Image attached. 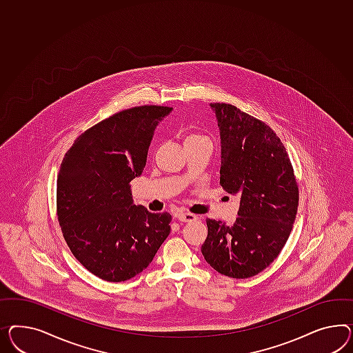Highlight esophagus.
<instances>
[{"label":"esophagus","mask_w":353,"mask_h":353,"mask_svg":"<svg viewBox=\"0 0 353 353\" xmlns=\"http://www.w3.org/2000/svg\"><path fill=\"white\" fill-rule=\"evenodd\" d=\"M176 217H177V219H179L180 222H192V221H195V219H196V216H195V214H192V213H188V212L179 213Z\"/></svg>","instance_id":"34e87169"}]
</instances>
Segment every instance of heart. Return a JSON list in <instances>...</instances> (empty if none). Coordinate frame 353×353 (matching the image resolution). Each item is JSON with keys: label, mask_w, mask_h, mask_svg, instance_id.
I'll return each instance as SVG.
<instances>
[{"label": "heart", "mask_w": 353, "mask_h": 353, "mask_svg": "<svg viewBox=\"0 0 353 353\" xmlns=\"http://www.w3.org/2000/svg\"><path fill=\"white\" fill-rule=\"evenodd\" d=\"M199 137H203V136H199V134H190V136H188V139L186 140H191V139H199Z\"/></svg>", "instance_id": "b5f03b06"}]
</instances>
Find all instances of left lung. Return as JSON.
Instances as JSON below:
<instances>
[{"label": "left lung", "mask_w": 353, "mask_h": 353, "mask_svg": "<svg viewBox=\"0 0 353 353\" xmlns=\"http://www.w3.org/2000/svg\"><path fill=\"white\" fill-rule=\"evenodd\" d=\"M221 136L219 185L239 195L234 226L207 219L204 259L221 275L254 276L276 259L298 210V185L285 148L265 122L225 103L210 104Z\"/></svg>", "instance_id": "obj_1"}]
</instances>
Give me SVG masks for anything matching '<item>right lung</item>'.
I'll list each match as a JSON object with an SVG mask.
<instances>
[{
    "label": "right lung",
    "instance_id": "add662e5",
    "mask_svg": "<svg viewBox=\"0 0 353 353\" xmlns=\"http://www.w3.org/2000/svg\"><path fill=\"white\" fill-rule=\"evenodd\" d=\"M171 110L143 105L115 113L79 134L60 164L63 236L79 263L105 281L143 272L171 232V214L134 205L130 185L143 173L154 131Z\"/></svg>",
    "mask_w": 353,
    "mask_h": 353
}]
</instances>
